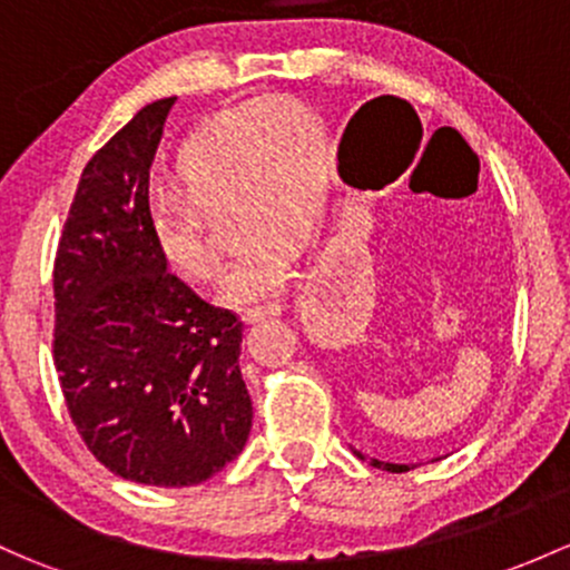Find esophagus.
<instances>
[{
	"label": "esophagus",
	"mask_w": 570,
	"mask_h": 570,
	"mask_svg": "<svg viewBox=\"0 0 570 570\" xmlns=\"http://www.w3.org/2000/svg\"><path fill=\"white\" fill-rule=\"evenodd\" d=\"M269 316H281V305L269 303V305H256V308H245L243 311V322L254 325V322H265Z\"/></svg>",
	"instance_id": "esophagus-1"
}]
</instances>
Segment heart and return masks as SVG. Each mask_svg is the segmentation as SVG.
Wrapping results in <instances>:
<instances>
[{
	"label": "heart",
	"mask_w": 570,
	"mask_h": 570,
	"mask_svg": "<svg viewBox=\"0 0 570 570\" xmlns=\"http://www.w3.org/2000/svg\"><path fill=\"white\" fill-rule=\"evenodd\" d=\"M331 171L322 119L297 100H273L207 125L177 158L185 196L149 209V232L175 273L209 281L220 267V245L209 218L232 207V229L243 239L220 281V301L250 305L286 289L295 248L314 235Z\"/></svg>",
	"instance_id": "obj_1"
}]
</instances>
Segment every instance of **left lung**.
<instances>
[{
  "instance_id": "8db88e82",
  "label": "left lung",
  "mask_w": 570,
  "mask_h": 570,
  "mask_svg": "<svg viewBox=\"0 0 570 570\" xmlns=\"http://www.w3.org/2000/svg\"><path fill=\"white\" fill-rule=\"evenodd\" d=\"M352 451H355V448H352ZM355 456L365 461V456H363L361 451H355ZM374 466H380V470H387V472H406V470H415V464H393V461H380V459H374Z\"/></svg>"
}]
</instances>
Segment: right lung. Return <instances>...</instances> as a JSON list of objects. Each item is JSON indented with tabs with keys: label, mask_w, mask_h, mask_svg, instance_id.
<instances>
[{
	"label": "right lung",
	"mask_w": 570,
	"mask_h": 570,
	"mask_svg": "<svg viewBox=\"0 0 570 570\" xmlns=\"http://www.w3.org/2000/svg\"><path fill=\"white\" fill-rule=\"evenodd\" d=\"M177 98L155 100L83 166L53 262V363L70 417L114 475L196 487L239 456L243 322L202 301L149 232V166Z\"/></svg>",
	"instance_id": "obj_1"
}]
</instances>
